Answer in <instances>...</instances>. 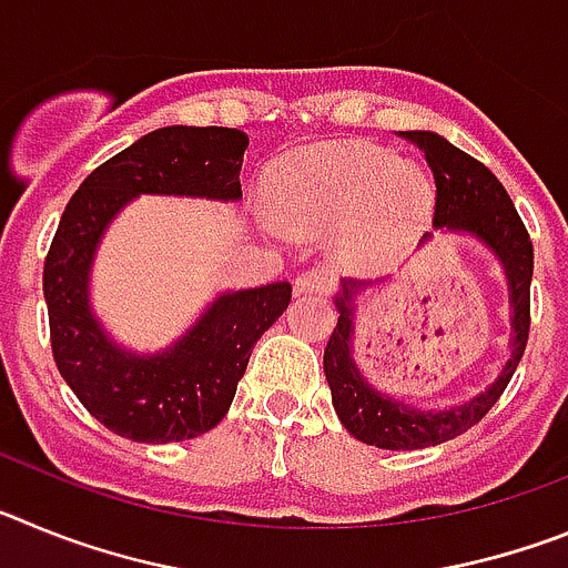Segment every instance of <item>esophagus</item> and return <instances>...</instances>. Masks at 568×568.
Instances as JSON below:
<instances>
[{
    "instance_id": "obj_1",
    "label": "esophagus",
    "mask_w": 568,
    "mask_h": 568,
    "mask_svg": "<svg viewBox=\"0 0 568 568\" xmlns=\"http://www.w3.org/2000/svg\"><path fill=\"white\" fill-rule=\"evenodd\" d=\"M333 290V278L327 270H307L295 278V293L298 295H327Z\"/></svg>"
}]
</instances>
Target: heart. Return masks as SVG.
I'll return each mask as SVG.
<instances>
[{"instance_id": "heart-1", "label": "heart", "mask_w": 568, "mask_h": 568, "mask_svg": "<svg viewBox=\"0 0 568 568\" xmlns=\"http://www.w3.org/2000/svg\"><path fill=\"white\" fill-rule=\"evenodd\" d=\"M281 222L338 233L341 258L366 267L413 239L433 215L429 175L369 142H329L293 155L273 184Z\"/></svg>"}]
</instances>
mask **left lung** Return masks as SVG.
Instances as JSON below:
<instances>
[{"mask_svg": "<svg viewBox=\"0 0 568 568\" xmlns=\"http://www.w3.org/2000/svg\"><path fill=\"white\" fill-rule=\"evenodd\" d=\"M400 135L406 142L418 144V150H424L426 164L435 175V230L471 235L498 255V261L504 264L506 284H509L511 310V355L498 378L489 384V389L460 406H449L438 413H420L415 406H406L404 400L378 393L355 366V295L369 284L341 281V293L335 298L341 315L327 341V349H324V373H327V384L333 389L335 413L346 433L364 444L378 446V449H424V446L458 438L478 424L495 406V400L504 395L506 384L518 369L526 341H529V287L535 250H531L526 224L520 222L509 193L489 168L446 142L444 135L429 133V130H406ZM429 239L433 233H426L420 244H426Z\"/></svg>", "mask_w": 568, "mask_h": 568, "instance_id": "1", "label": "left lung"}]
</instances>
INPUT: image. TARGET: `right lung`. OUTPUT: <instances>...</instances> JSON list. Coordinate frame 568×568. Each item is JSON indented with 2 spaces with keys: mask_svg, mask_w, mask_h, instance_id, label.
Segmentation results:
<instances>
[{
  "mask_svg": "<svg viewBox=\"0 0 568 568\" xmlns=\"http://www.w3.org/2000/svg\"><path fill=\"white\" fill-rule=\"evenodd\" d=\"M247 133L159 128L79 184L44 258L50 346L59 373L99 424L139 444L204 435L227 415L255 341L293 298L287 281L222 293L173 346L153 355L115 344L90 310V270L115 213L135 195L239 202Z\"/></svg>",
  "mask_w": 568,
  "mask_h": 568,
  "instance_id": "obj_1",
  "label": "right lung"
}]
</instances>
